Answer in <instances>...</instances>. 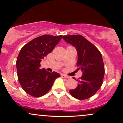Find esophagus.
<instances>
[{
	"label": "esophagus",
	"instance_id": "1",
	"mask_svg": "<svg viewBox=\"0 0 123 123\" xmlns=\"http://www.w3.org/2000/svg\"><path fill=\"white\" fill-rule=\"evenodd\" d=\"M61 77H62V78H66V79L69 78V76H66V75H65V74H61Z\"/></svg>",
	"mask_w": 123,
	"mask_h": 123
}]
</instances>
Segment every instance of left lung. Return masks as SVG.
<instances>
[{
	"label": "left lung",
	"mask_w": 123,
	"mask_h": 123,
	"mask_svg": "<svg viewBox=\"0 0 123 123\" xmlns=\"http://www.w3.org/2000/svg\"><path fill=\"white\" fill-rule=\"evenodd\" d=\"M62 38L77 50V70H81L83 73L77 80V87L70 90V94L77 99H88L94 95L102 84L105 67L102 55L94 44L81 35H65Z\"/></svg>",
	"instance_id": "1"
}]
</instances>
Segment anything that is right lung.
Segmentation results:
<instances>
[{"mask_svg":"<svg viewBox=\"0 0 123 123\" xmlns=\"http://www.w3.org/2000/svg\"><path fill=\"white\" fill-rule=\"evenodd\" d=\"M62 35H43L35 38L21 49L16 62L18 81L22 89L34 97H42L52 87L60 73L40 69L42 59L50 53Z\"/></svg>","mask_w":123,"mask_h":123,"instance_id":"1","label":"right lung"}]
</instances>
